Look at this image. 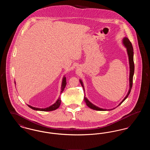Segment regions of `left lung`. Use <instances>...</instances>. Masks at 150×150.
Returning <instances> with one entry per match:
<instances>
[{
  "instance_id": "obj_1",
  "label": "left lung",
  "mask_w": 150,
  "mask_h": 150,
  "mask_svg": "<svg viewBox=\"0 0 150 150\" xmlns=\"http://www.w3.org/2000/svg\"><path fill=\"white\" fill-rule=\"evenodd\" d=\"M123 44L124 45V46L126 47L127 48V53H128V55L129 57V67H130V74H129V89L128 93L127 94V95L126 96V97L124 98V100H122V102H121L120 103V104L118 105H120L121 103L126 100V98L128 97L129 94L130 93V91H131V89H132V86H133V75H134V60H133V54H134V52H133V46H132V44L131 42H130V40H129L128 38H124L123 39ZM80 81V83L81 84V86H83V89H84V86H83V83L82 82V81L81 80H79ZM84 101L86 104V105L93 109V110H97V111H106L107 110L106 109H103V108H100V107H97L95 105H94L93 104H92L90 101H89L86 98V95L84 97ZM113 109H115L113 108ZM112 109V110H113Z\"/></svg>"
}]
</instances>
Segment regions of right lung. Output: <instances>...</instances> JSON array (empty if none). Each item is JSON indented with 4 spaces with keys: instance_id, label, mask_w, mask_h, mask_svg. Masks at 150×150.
I'll list each match as a JSON object with an SVG mask.
<instances>
[{
    "instance_id": "right-lung-1",
    "label": "right lung",
    "mask_w": 150,
    "mask_h": 150,
    "mask_svg": "<svg viewBox=\"0 0 150 150\" xmlns=\"http://www.w3.org/2000/svg\"><path fill=\"white\" fill-rule=\"evenodd\" d=\"M66 85V77L64 76L63 78V80H62V86H61V94L63 92L64 90V88ZM61 105V99L59 97L58 99L57 100V101L52 106H50V107H47L45 108H36V107H34L33 106H31L29 105L28 106L30 108L34 110H37V111H53L56 110L58 107H59Z\"/></svg>"
}]
</instances>
